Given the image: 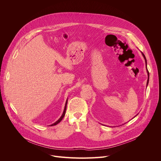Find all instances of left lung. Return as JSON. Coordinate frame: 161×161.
<instances>
[{
  "instance_id": "obj_1",
  "label": "left lung",
  "mask_w": 161,
  "mask_h": 161,
  "mask_svg": "<svg viewBox=\"0 0 161 161\" xmlns=\"http://www.w3.org/2000/svg\"><path fill=\"white\" fill-rule=\"evenodd\" d=\"M142 55H143V58H144V59H145V63H146V65H147V59H146V58H145V55L143 54V53L142 52ZM147 73H148V80H147V85H148V80H149V72H148V69H147Z\"/></svg>"
}]
</instances>
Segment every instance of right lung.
I'll return each instance as SVG.
<instances>
[{
    "instance_id": "1",
    "label": "right lung",
    "mask_w": 161,
    "mask_h": 161,
    "mask_svg": "<svg viewBox=\"0 0 161 161\" xmlns=\"http://www.w3.org/2000/svg\"><path fill=\"white\" fill-rule=\"evenodd\" d=\"M67 103H68V100H66V104H65V108H64V112H63V115L61 116V117L59 118V119H58L56 123H54L53 124H52V125H51L50 126H54V125H58L59 123H60L61 121H62V119H63V118L64 117V116H65V113H66V107H67Z\"/></svg>"
}]
</instances>
